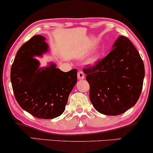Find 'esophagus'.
Here are the masks:
<instances>
[{"mask_svg": "<svg viewBox=\"0 0 153 153\" xmlns=\"http://www.w3.org/2000/svg\"><path fill=\"white\" fill-rule=\"evenodd\" d=\"M77 77H78V79H84L85 78V75L82 71H79L77 74Z\"/></svg>", "mask_w": 153, "mask_h": 153, "instance_id": "1", "label": "esophagus"}]
</instances>
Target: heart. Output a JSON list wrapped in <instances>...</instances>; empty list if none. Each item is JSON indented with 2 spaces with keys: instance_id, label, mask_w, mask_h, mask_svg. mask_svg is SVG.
Masks as SVG:
<instances>
[{
  "instance_id": "1",
  "label": "heart",
  "mask_w": 153,
  "mask_h": 153,
  "mask_svg": "<svg viewBox=\"0 0 153 153\" xmlns=\"http://www.w3.org/2000/svg\"><path fill=\"white\" fill-rule=\"evenodd\" d=\"M99 54H96L95 56H94L93 58H92V59H91V64H94V63H96V62H97L98 60H99Z\"/></svg>"
}]
</instances>
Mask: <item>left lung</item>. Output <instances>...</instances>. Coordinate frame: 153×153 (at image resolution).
I'll return each instance as SVG.
<instances>
[{"instance_id": "left-lung-1", "label": "left lung", "mask_w": 153, "mask_h": 153, "mask_svg": "<svg viewBox=\"0 0 153 153\" xmlns=\"http://www.w3.org/2000/svg\"><path fill=\"white\" fill-rule=\"evenodd\" d=\"M113 48L107 56L83 71L90 86V101L96 110L117 116L131 108L139 99L145 67L139 52L126 37H118Z\"/></svg>"}]
</instances>
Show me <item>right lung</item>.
I'll return each instance as SVG.
<instances>
[{
  "mask_svg": "<svg viewBox=\"0 0 153 153\" xmlns=\"http://www.w3.org/2000/svg\"><path fill=\"white\" fill-rule=\"evenodd\" d=\"M42 35H35L20 47L10 70L16 101L22 109L42 119L62 114L68 97L77 82V69L64 72L54 64L39 68L35 56H42L48 45Z\"/></svg>",
  "mask_w": 153,
  "mask_h": 153,
  "instance_id": "add662e5",
  "label": "right lung"
}]
</instances>
